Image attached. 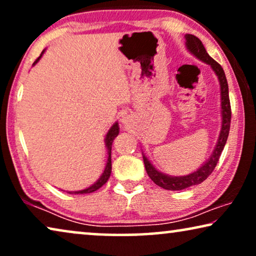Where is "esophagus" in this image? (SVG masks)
Segmentation results:
<instances>
[{
	"label": "esophagus",
	"instance_id": "1",
	"mask_svg": "<svg viewBox=\"0 0 256 256\" xmlns=\"http://www.w3.org/2000/svg\"><path fill=\"white\" fill-rule=\"evenodd\" d=\"M127 122H128V120H127V118H122V124H127Z\"/></svg>",
	"mask_w": 256,
	"mask_h": 256
}]
</instances>
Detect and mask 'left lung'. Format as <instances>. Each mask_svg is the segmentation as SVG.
Returning a JSON list of instances; mask_svg holds the SVG:
<instances>
[{
    "label": "left lung",
    "mask_w": 256,
    "mask_h": 256,
    "mask_svg": "<svg viewBox=\"0 0 256 256\" xmlns=\"http://www.w3.org/2000/svg\"><path fill=\"white\" fill-rule=\"evenodd\" d=\"M185 44H186L188 50L191 52L192 54L196 56L198 59H200L202 62H206L211 66L213 71L216 72V76H218L219 82H220V94H222V130H220L218 142L214 150H213L212 155L202 166L199 168L197 171L192 172L188 176H180V177H172L168 176L160 172L155 166L150 163V160L143 155V162H144V166L146 170L148 176L152 178V180L158 186L166 188V190L170 191H180L184 190L192 186V185L200 184L202 182H204L210 174H212V171L214 170V168L218 163L222 155L224 146L226 144L227 138L230 134V96H228V84H227L225 72L220 64H218L214 59L211 58L206 52L204 45L199 40L198 37L194 36V34H185Z\"/></svg>",
    "instance_id": "8db88e82"
}]
</instances>
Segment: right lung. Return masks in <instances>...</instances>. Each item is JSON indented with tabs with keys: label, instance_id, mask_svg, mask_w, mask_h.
<instances>
[{
	"label": "right lung",
	"instance_id": "right-lung-1",
	"mask_svg": "<svg viewBox=\"0 0 256 256\" xmlns=\"http://www.w3.org/2000/svg\"><path fill=\"white\" fill-rule=\"evenodd\" d=\"M44 51L42 52V54L38 57L36 60H34V65L36 64V62L40 60L42 56H43ZM118 122H115V124L112 126V128L108 130L107 135H106V138H104V143H106V146H107V150H108V160H107V164H106V168H104V174H101V177L99 180H96V183H94L92 186L85 188V190H82V191H72V192H68V194H92V192L96 191L98 188H100L104 184H106V182L108 180V178L110 176V172H112V157H110V154H112V143H113L114 138H116L118 135Z\"/></svg>",
	"mask_w": 256,
	"mask_h": 256
}]
</instances>
